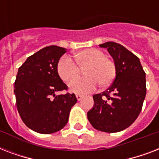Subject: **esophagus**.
<instances>
[{
	"label": "esophagus",
	"mask_w": 159,
	"mask_h": 159,
	"mask_svg": "<svg viewBox=\"0 0 159 159\" xmlns=\"http://www.w3.org/2000/svg\"><path fill=\"white\" fill-rule=\"evenodd\" d=\"M76 97H77V101H81V100L82 99L83 96H82V95H80V94H77L76 95Z\"/></svg>",
	"instance_id": "obj_1"
}]
</instances>
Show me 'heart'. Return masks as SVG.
Returning <instances> with one entry per match:
<instances>
[{
	"label": "heart",
	"mask_w": 159,
	"mask_h": 159,
	"mask_svg": "<svg viewBox=\"0 0 159 159\" xmlns=\"http://www.w3.org/2000/svg\"><path fill=\"white\" fill-rule=\"evenodd\" d=\"M74 60L67 55L62 56L57 62V72L64 82H70L79 75L80 67H86V77L71 82L70 90L78 94H87L93 92L98 84L106 87L113 82L116 77V66L112 61L106 58V54L97 48H87L75 54ZM80 66L79 67V66Z\"/></svg>",
	"instance_id": "obj_1"
}]
</instances>
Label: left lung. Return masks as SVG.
Returning <instances> with one entry per match:
<instances>
[{
	"label": "left lung",
	"mask_w": 159,
	"mask_h": 159,
	"mask_svg": "<svg viewBox=\"0 0 159 159\" xmlns=\"http://www.w3.org/2000/svg\"><path fill=\"white\" fill-rule=\"evenodd\" d=\"M107 48L116 66V78L105 92L93 96L94 106L87 118L96 129L116 133L128 128L140 113L146 96L145 72L137 56L115 42Z\"/></svg>",
	"instance_id": "1"
}]
</instances>
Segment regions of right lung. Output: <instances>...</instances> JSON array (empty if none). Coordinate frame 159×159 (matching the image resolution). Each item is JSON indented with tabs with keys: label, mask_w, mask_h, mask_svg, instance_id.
I'll return each instance as SVG.
<instances>
[{
	"label": "right lung",
	"mask_w": 159,
	"mask_h": 159,
	"mask_svg": "<svg viewBox=\"0 0 159 159\" xmlns=\"http://www.w3.org/2000/svg\"><path fill=\"white\" fill-rule=\"evenodd\" d=\"M66 48L51 45L34 53L21 65L15 82L16 106L27 127L52 134L67 123L77 100L74 93L57 95L67 87L57 73V62Z\"/></svg>",
	"instance_id": "1"
}]
</instances>
